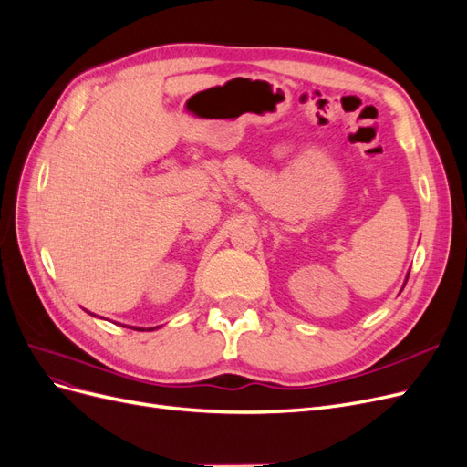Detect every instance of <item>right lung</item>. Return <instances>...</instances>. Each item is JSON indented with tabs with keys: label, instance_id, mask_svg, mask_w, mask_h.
Listing matches in <instances>:
<instances>
[{
	"label": "right lung",
	"instance_id": "obj_1",
	"mask_svg": "<svg viewBox=\"0 0 467 467\" xmlns=\"http://www.w3.org/2000/svg\"><path fill=\"white\" fill-rule=\"evenodd\" d=\"M131 329H140V332H141V327H131ZM151 329H155V327H151Z\"/></svg>",
	"mask_w": 467,
	"mask_h": 467
}]
</instances>
